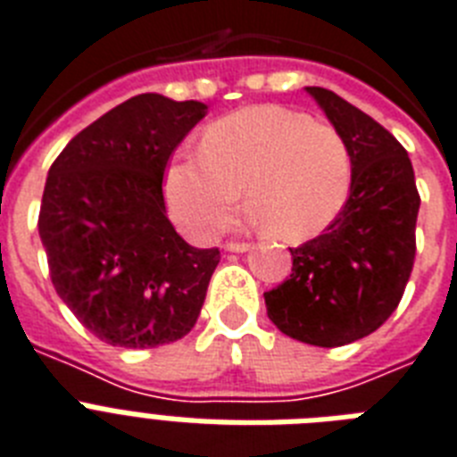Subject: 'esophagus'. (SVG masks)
Instances as JSON below:
<instances>
[{
  "mask_svg": "<svg viewBox=\"0 0 457 457\" xmlns=\"http://www.w3.org/2000/svg\"><path fill=\"white\" fill-rule=\"evenodd\" d=\"M248 248H251L248 241H228V244H225V251H229V253H244Z\"/></svg>",
  "mask_w": 457,
  "mask_h": 457,
  "instance_id": "1",
  "label": "esophagus"
}]
</instances>
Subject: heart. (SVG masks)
I'll use <instances>...</instances> for the list:
<instances>
[{
  "mask_svg": "<svg viewBox=\"0 0 457 457\" xmlns=\"http://www.w3.org/2000/svg\"><path fill=\"white\" fill-rule=\"evenodd\" d=\"M352 185L347 140L328 121L279 105L232 112L204 131L202 154H183L166 176L178 222L213 237L235 220L241 190L267 235L307 239L343 211Z\"/></svg>",
  "mask_w": 457,
  "mask_h": 457,
  "instance_id": "b5f03b06",
  "label": "heart"
}]
</instances>
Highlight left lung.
<instances>
[{
    "instance_id": "1",
    "label": "left lung",
    "mask_w": 457,
    "mask_h": 457,
    "mask_svg": "<svg viewBox=\"0 0 457 457\" xmlns=\"http://www.w3.org/2000/svg\"><path fill=\"white\" fill-rule=\"evenodd\" d=\"M352 154L350 196L314 239L291 248L288 279L265 293L267 317L288 337L340 347L385 324L415 261L420 195L403 145L373 117L321 87H307Z\"/></svg>"
}]
</instances>
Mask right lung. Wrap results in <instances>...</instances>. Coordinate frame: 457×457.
Instances as JSON below:
<instances>
[{"mask_svg": "<svg viewBox=\"0 0 457 457\" xmlns=\"http://www.w3.org/2000/svg\"><path fill=\"white\" fill-rule=\"evenodd\" d=\"M206 110L196 100L133 96L77 133L48 169L37 222L48 274L103 343L147 350L195 328L220 251L178 235L162 183Z\"/></svg>", "mask_w": 457, "mask_h": 457, "instance_id": "add662e5", "label": "right lung"}]
</instances>
